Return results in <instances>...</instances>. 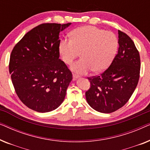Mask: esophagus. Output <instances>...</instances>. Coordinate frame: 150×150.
I'll list each match as a JSON object with an SVG mask.
<instances>
[{
	"label": "esophagus",
	"instance_id": "esophagus-1",
	"mask_svg": "<svg viewBox=\"0 0 150 150\" xmlns=\"http://www.w3.org/2000/svg\"><path fill=\"white\" fill-rule=\"evenodd\" d=\"M79 76H77V75L74 74H73V80H74V81H75V80L78 79H79Z\"/></svg>",
	"mask_w": 150,
	"mask_h": 150
}]
</instances>
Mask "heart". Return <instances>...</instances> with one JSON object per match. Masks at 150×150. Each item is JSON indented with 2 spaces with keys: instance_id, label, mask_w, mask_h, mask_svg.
Segmentation results:
<instances>
[{
  "instance_id": "b5f03b06",
  "label": "heart",
  "mask_w": 150,
  "mask_h": 150,
  "mask_svg": "<svg viewBox=\"0 0 150 150\" xmlns=\"http://www.w3.org/2000/svg\"><path fill=\"white\" fill-rule=\"evenodd\" d=\"M70 35L71 40L60 41L59 51L67 65L81 52V59L71 65V71L77 74H85L90 70L98 73L109 66L118 49V39L115 33L93 26H83Z\"/></svg>"
}]
</instances>
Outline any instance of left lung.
<instances>
[{"mask_svg": "<svg viewBox=\"0 0 150 150\" xmlns=\"http://www.w3.org/2000/svg\"><path fill=\"white\" fill-rule=\"evenodd\" d=\"M119 49L110 66L97 76L88 78L91 87L86 100L92 108L110 113L125 105L136 89L141 68L140 55L128 35L118 30Z\"/></svg>", "mask_w": 150, "mask_h": 150, "instance_id": "1", "label": "left lung"}]
</instances>
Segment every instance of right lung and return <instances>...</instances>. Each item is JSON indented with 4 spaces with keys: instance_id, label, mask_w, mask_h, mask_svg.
Here are the masks:
<instances>
[{
    "instance_id": "add662e5",
    "label": "right lung",
    "mask_w": 150,
    "mask_h": 150,
    "mask_svg": "<svg viewBox=\"0 0 150 150\" xmlns=\"http://www.w3.org/2000/svg\"><path fill=\"white\" fill-rule=\"evenodd\" d=\"M70 24H40L25 34L11 53L9 69L16 93L37 112L58 108L72 80L59 51V33Z\"/></svg>"
}]
</instances>
